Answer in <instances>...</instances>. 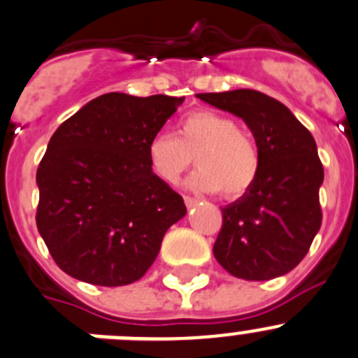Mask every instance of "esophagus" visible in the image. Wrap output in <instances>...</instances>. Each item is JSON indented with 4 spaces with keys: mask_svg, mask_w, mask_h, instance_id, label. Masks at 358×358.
Here are the masks:
<instances>
[{
    "mask_svg": "<svg viewBox=\"0 0 358 358\" xmlns=\"http://www.w3.org/2000/svg\"><path fill=\"white\" fill-rule=\"evenodd\" d=\"M183 201H185L187 208H192V206H196V204H197V199H196V197H190V196H183Z\"/></svg>",
    "mask_w": 358,
    "mask_h": 358,
    "instance_id": "1",
    "label": "esophagus"
}]
</instances>
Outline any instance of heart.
Returning a JSON list of instances; mask_svg holds the SVG:
<instances>
[{
  "instance_id": "b5f03b06",
  "label": "heart",
  "mask_w": 358,
  "mask_h": 358,
  "mask_svg": "<svg viewBox=\"0 0 358 358\" xmlns=\"http://www.w3.org/2000/svg\"><path fill=\"white\" fill-rule=\"evenodd\" d=\"M148 166L159 180L176 183L192 164L199 166L187 185L199 192L222 190L243 196L257 180V145L239 131L238 122L217 112H192L178 122V134L157 133L147 145Z\"/></svg>"
}]
</instances>
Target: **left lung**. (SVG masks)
<instances>
[{
    "instance_id": "8db88e82",
    "label": "left lung",
    "mask_w": 358,
    "mask_h": 358,
    "mask_svg": "<svg viewBox=\"0 0 358 358\" xmlns=\"http://www.w3.org/2000/svg\"><path fill=\"white\" fill-rule=\"evenodd\" d=\"M197 98L245 120L260 155L253 185L222 208L215 259L232 276L250 282L287 275L306 257L322 225L324 166L313 136L283 103L259 91Z\"/></svg>"
}]
</instances>
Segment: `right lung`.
<instances>
[{"label": "right lung", "mask_w": 358, "mask_h": 358, "mask_svg": "<svg viewBox=\"0 0 358 358\" xmlns=\"http://www.w3.org/2000/svg\"><path fill=\"white\" fill-rule=\"evenodd\" d=\"M185 98L108 92L57 127L36 171V227L66 275L99 287L140 280L185 217L147 145Z\"/></svg>", "instance_id": "right-lung-1"}]
</instances>
